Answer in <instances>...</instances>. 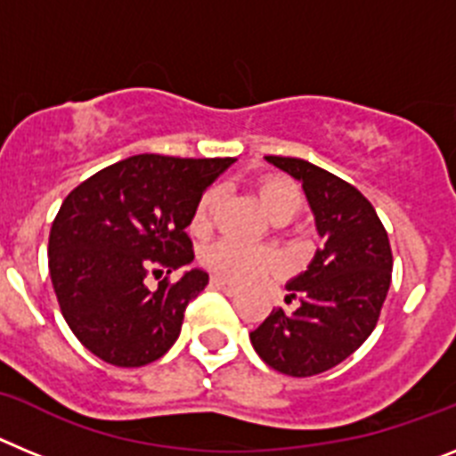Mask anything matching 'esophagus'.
<instances>
[{
  "mask_svg": "<svg viewBox=\"0 0 456 456\" xmlns=\"http://www.w3.org/2000/svg\"><path fill=\"white\" fill-rule=\"evenodd\" d=\"M209 285H212L215 289H221V292H225V294H235L237 292L235 285H231L228 281H224V278H212V281H209Z\"/></svg>",
  "mask_w": 456,
  "mask_h": 456,
  "instance_id": "1",
  "label": "esophagus"
}]
</instances>
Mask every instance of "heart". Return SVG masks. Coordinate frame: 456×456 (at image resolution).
<instances>
[{
  "label": "heart",
  "mask_w": 456,
  "mask_h": 456,
  "mask_svg": "<svg viewBox=\"0 0 456 456\" xmlns=\"http://www.w3.org/2000/svg\"><path fill=\"white\" fill-rule=\"evenodd\" d=\"M219 189H208L200 196L199 205L191 215L193 235H208L212 231L216 205H219ZM260 199H263L267 215L276 224H285L301 209V191L297 184L285 178H269L260 184ZM203 263L216 276L228 278L232 283H251L257 278L267 276L281 267V257L267 247H256L240 240H219L212 247L205 248Z\"/></svg>",
  "instance_id": "heart-1"
}]
</instances>
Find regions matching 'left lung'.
<instances>
[{
  "label": "left lung",
  "instance_id": "obj_1",
  "mask_svg": "<svg viewBox=\"0 0 456 456\" xmlns=\"http://www.w3.org/2000/svg\"><path fill=\"white\" fill-rule=\"evenodd\" d=\"M265 159L301 183L322 247L285 285V304L297 305L272 310L248 338L276 372L313 377L352 356L374 331L393 273L388 232L363 193L333 173L297 157Z\"/></svg>",
  "mask_w": 456,
  "mask_h": 456
}]
</instances>
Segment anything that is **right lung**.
<instances>
[{
    "label": "right lung",
    "mask_w": 456,
    "mask_h": 456,
    "mask_svg": "<svg viewBox=\"0 0 456 456\" xmlns=\"http://www.w3.org/2000/svg\"><path fill=\"white\" fill-rule=\"evenodd\" d=\"M231 164L232 157L134 155L68 193L50 231L52 285L70 331L104 363L141 368L178 340L208 272L188 269L155 293L142 281L151 271L193 263L187 225L205 189Z\"/></svg>",
    "instance_id": "right-lung-1"
}]
</instances>
